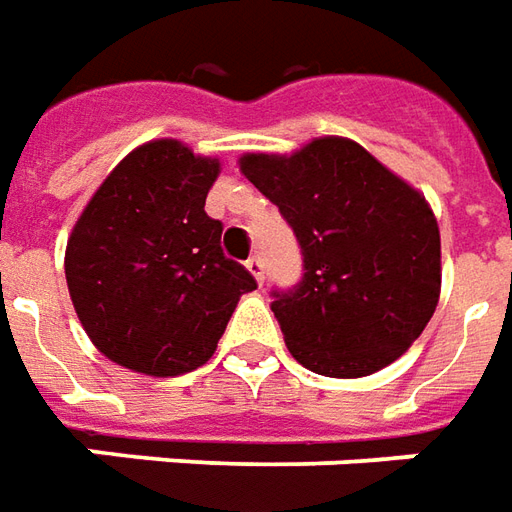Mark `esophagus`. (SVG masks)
Segmentation results:
<instances>
[{
  "label": "esophagus",
  "instance_id": "34e87169",
  "mask_svg": "<svg viewBox=\"0 0 512 512\" xmlns=\"http://www.w3.org/2000/svg\"><path fill=\"white\" fill-rule=\"evenodd\" d=\"M246 268L252 271V277H255L257 282L266 280V266H263V257H260V255L249 257V260H246Z\"/></svg>",
  "mask_w": 512,
  "mask_h": 512
}]
</instances>
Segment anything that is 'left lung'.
<instances>
[{
  "mask_svg": "<svg viewBox=\"0 0 512 512\" xmlns=\"http://www.w3.org/2000/svg\"><path fill=\"white\" fill-rule=\"evenodd\" d=\"M241 171L280 207L302 252V280L271 291L291 355L324 377L393 363L441 293L427 199L346 138H318L291 157L244 155Z\"/></svg>",
  "mask_w": 512,
  "mask_h": 512,
  "instance_id": "8db88e82",
  "label": "left lung"
}]
</instances>
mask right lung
Wrapping results in <instances>:
<instances>
[{"label": "right lung", "mask_w": 512, "mask_h": 512, "mask_svg": "<svg viewBox=\"0 0 512 512\" xmlns=\"http://www.w3.org/2000/svg\"><path fill=\"white\" fill-rule=\"evenodd\" d=\"M219 160L180 141L138 146L110 171L66 246V282L88 338L152 377L205 366L255 277L205 213Z\"/></svg>", "instance_id": "add662e5"}]
</instances>
